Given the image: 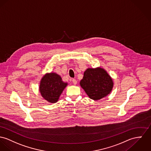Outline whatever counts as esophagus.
<instances>
[{"mask_svg": "<svg viewBox=\"0 0 151 151\" xmlns=\"http://www.w3.org/2000/svg\"><path fill=\"white\" fill-rule=\"evenodd\" d=\"M72 83H73V84H77V81L76 80V79H73L72 80Z\"/></svg>", "mask_w": 151, "mask_h": 151, "instance_id": "34e87169", "label": "esophagus"}]
</instances>
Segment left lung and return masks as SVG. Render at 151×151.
I'll use <instances>...</instances> for the list:
<instances>
[{
	"label": "left lung",
	"mask_w": 151,
	"mask_h": 151,
	"mask_svg": "<svg viewBox=\"0 0 151 151\" xmlns=\"http://www.w3.org/2000/svg\"><path fill=\"white\" fill-rule=\"evenodd\" d=\"M80 84L90 99L97 101L109 94L114 84L107 72L98 67L86 70Z\"/></svg>",
	"instance_id": "left-lung-1"
}]
</instances>
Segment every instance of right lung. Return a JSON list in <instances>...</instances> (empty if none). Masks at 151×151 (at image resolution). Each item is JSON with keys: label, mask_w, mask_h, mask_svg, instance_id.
Returning <instances> with one entry per match:
<instances>
[{"label": "right lung", "mask_w": 151, "mask_h": 151, "mask_svg": "<svg viewBox=\"0 0 151 151\" xmlns=\"http://www.w3.org/2000/svg\"><path fill=\"white\" fill-rule=\"evenodd\" d=\"M67 85L68 83L63 81L58 74L53 72L47 73L40 81V92L47 102L56 103Z\"/></svg>", "instance_id": "1"}]
</instances>
